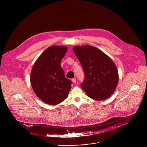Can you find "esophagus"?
Masks as SVG:
<instances>
[{"instance_id":"esophagus-1","label":"esophagus","mask_w":147,"mask_h":147,"mask_svg":"<svg viewBox=\"0 0 147 147\" xmlns=\"http://www.w3.org/2000/svg\"><path fill=\"white\" fill-rule=\"evenodd\" d=\"M72 82H73V83H74V84H76V79L75 78H73V79H72Z\"/></svg>"}]
</instances>
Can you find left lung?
Listing matches in <instances>:
<instances>
[{
  "mask_svg": "<svg viewBox=\"0 0 147 147\" xmlns=\"http://www.w3.org/2000/svg\"><path fill=\"white\" fill-rule=\"evenodd\" d=\"M73 50L83 68L81 87L90 98L104 100L115 91L118 72L115 63L104 53L90 45L75 46Z\"/></svg>",
  "mask_w": 147,
  "mask_h": 147,
  "instance_id": "1",
  "label": "left lung"
}]
</instances>
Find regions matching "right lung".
<instances>
[{"instance_id":"1","label":"right lung","mask_w":147,"mask_h":147,"mask_svg":"<svg viewBox=\"0 0 147 147\" xmlns=\"http://www.w3.org/2000/svg\"><path fill=\"white\" fill-rule=\"evenodd\" d=\"M67 47L51 46L46 49L34 64L30 74L32 87L44 102L55 105L68 95L72 82L65 78L61 62Z\"/></svg>"}]
</instances>
